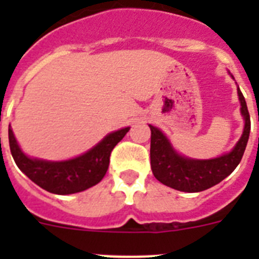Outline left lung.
Segmentation results:
<instances>
[{
	"instance_id": "1",
	"label": "left lung",
	"mask_w": 259,
	"mask_h": 259,
	"mask_svg": "<svg viewBox=\"0 0 259 259\" xmlns=\"http://www.w3.org/2000/svg\"><path fill=\"white\" fill-rule=\"evenodd\" d=\"M241 114L245 120L244 132L232 150L212 159H191L176 153L168 139L157 127L149 125L150 164L153 175L162 184L176 191L201 192L226 179L241 161L250 134V116L241 91L237 88Z\"/></svg>"
}]
</instances>
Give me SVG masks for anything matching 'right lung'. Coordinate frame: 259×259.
<instances>
[{
  "label": "right lung",
  "mask_w": 259,
  "mask_h": 259,
  "mask_svg": "<svg viewBox=\"0 0 259 259\" xmlns=\"http://www.w3.org/2000/svg\"><path fill=\"white\" fill-rule=\"evenodd\" d=\"M128 131L130 127L111 132L84 154L61 162L27 157L18 145L11 128H9V144L17 166L35 184L50 193L72 194L85 191L104 179L114 146Z\"/></svg>",
  "instance_id": "1"
}]
</instances>
